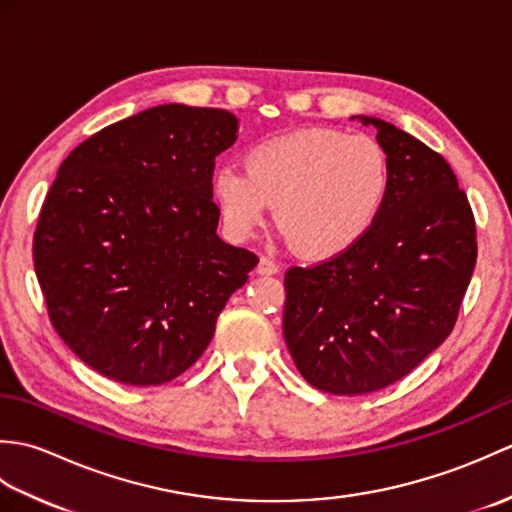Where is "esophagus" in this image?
<instances>
[{"label": "esophagus", "mask_w": 512, "mask_h": 512, "mask_svg": "<svg viewBox=\"0 0 512 512\" xmlns=\"http://www.w3.org/2000/svg\"><path fill=\"white\" fill-rule=\"evenodd\" d=\"M279 266L270 257H262L257 262V275H277Z\"/></svg>", "instance_id": "obj_1"}]
</instances>
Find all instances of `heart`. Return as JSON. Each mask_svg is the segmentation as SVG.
Segmentation results:
<instances>
[{"label": "heart", "instance_id": "1", "mask_svg": "<svg viewBox=\"0 0 512 512\" xmlns=\"http://www.w3.org/2000/svg\"><path fill=\"white\" fill-rule=\"evenodd\" d=\"M389 184V158L376 138L306 127L248 147L244 171L220 167L211 193L235 239L253 237L277 204V224L303 257L334 259L369 233Z\"/></svg>", "mask_w": 512, "mask_h": 512}]
</instances>
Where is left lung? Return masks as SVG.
Wrapping results in <instances>:
<instances>
[{
  "instance_id": "8db88e82",
  "label": "left lung",
  "mask_w": 512,
  "mask_h": 512,
  "mask_svg": "<svg viewBox=\"0 0 512 512\" xmlns=\"http://www.w3.org/2000/svg\"><path fill=\"white\" fill-rule=\"evenodd\" d=\"M391 184L345 255L286 273L284 336L301 376L336 396L383 389L451 334L475 268V220L449 162L374 116Z\"/></svg>"
}]
</instances>
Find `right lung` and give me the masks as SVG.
Returning a JSON list of instances; mask_svg holds the SVG:
<instances>
[{"mask_svg": "<svg viewBox=\"0 0 512 512\" xmlns=\"http://www.w3.org/2000/svg\"><path fill=\"white\" fill-rule=\"evenodd\" d=\"M237 125L226 110L156 105L61 162L35 231V273L65 345L116 383L187 372L257 266L215 233V156Z\"/></svg>", "mask_w": 512, "mask_h": 512, "instance_id": "obj_1", "label": "right lung"}]
</instances>
